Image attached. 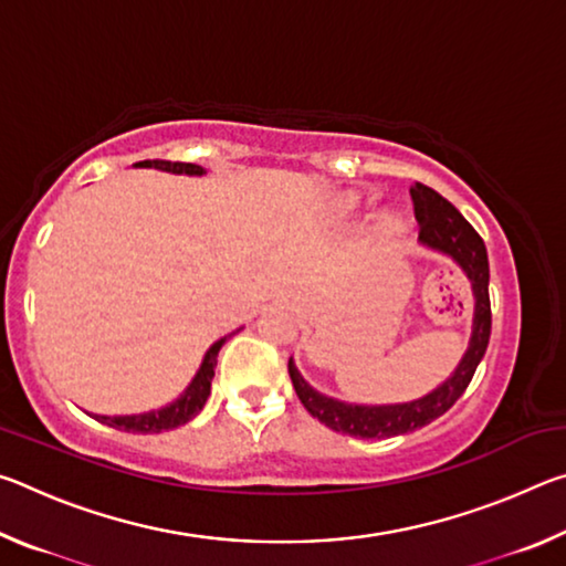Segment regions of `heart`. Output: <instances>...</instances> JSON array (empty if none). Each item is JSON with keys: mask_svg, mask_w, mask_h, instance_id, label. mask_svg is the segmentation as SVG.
<instances>
[{"mask_svg": "<svg viewBox=\"0 0 566 566\" xmlns=\"http://www.w3.org/2000/svg\"><path fill=\"white\" fill-rule=\"evenodd\" d=\"M347 202H349V205H354V202H357V197H352V199H347Z\"/></svg>", "mask_w": 566, "mask_h": 566, "instance_id": "obj_1", "label": "heart"}]
</instances>
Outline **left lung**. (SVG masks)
<instances>
[{
    "label": "left lung",
    "mask_w": 566,
    "mask_h": 566,
    "mask_svg": "<svg viewBox=\"0 0 566 566\" xmlns=\"http://www.w3.org/2000/svg\"><path fill=\"white\" fill-rule=\"evenodd\" d=\"M411 202H415V217L419 222V239L421 244L439 249L452 256V260L462 266L469 280H472V290L476 296L474 310V332L469 349L464 354L462 364H459L454 377L447 379L442 387L434 389L432 395L424 399L409 401V405H391V407H357L344 405V401L329 399L314 391L296 371L294 361L290 359V377L296 397L310 411L317 417L322 424H327L334 432L361 437V439H381V437H397L407 432H417V429L427 427L429 421L442 417L444 411L454 407V401L464 395V389L472 381L474 371L482 361L486 344H490L492 334V304H490V260H486L484 239L476 234V229L467 222V219L457 212L452 202H447L442 195L429 189L421 181H415L409 189Z\"/></svg>",
    "instance_id": "1"
}]
</instances>
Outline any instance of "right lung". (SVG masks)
<instances>
[{
	"label": "right lung",
	"mask_w": 566,
	"mask_h": 566,
	"mask_svg": "<svg viewBox=\"0 0 566 566\" xmlns=\"http://www.w3.org/2000/svg\"><path fill=\"white\" fill-rule=\"evenodd\" d=\"M137 167H155L161 171H175V175H205V169L199 165H189V161H165V159H145L137 161ZM227 339H219L212 344V349L207 352V357L199 367L197 377L191 379L189 389L181 395L177 401H171L169 407L159 411H147V415H134V417H97L102 424L112 429H119V432H132V434H157V432H169V429L187 424L189 419L199 415V409L205 407L209 397V389H212V377L217 367V354L222 349Z\"/></svg>",
	"instance_id": "right-lung-1"
}]
</instances>
